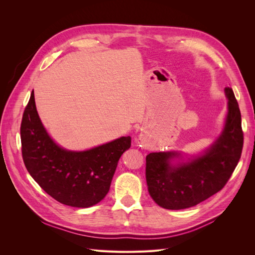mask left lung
<instances>
[{"label": "left lung", "instance_id": "left-lung-1", "mask_svg": "<svg viewBox=\"0 0 255 255\" xmlns=\"http://www.w3.org/2000/svg\"><path fill=\"white\" fill-rule=\"evenodd\" d=\"M228 115L221 135L203 154L172 165L177 152H153L145 157V180L149 194L159 206L183 210L195 206L228 183L242 155L244 132L242 116L232 88H225Z\"/></svg>", "mask_w": 255, "mask_h": 255}]
</instances>
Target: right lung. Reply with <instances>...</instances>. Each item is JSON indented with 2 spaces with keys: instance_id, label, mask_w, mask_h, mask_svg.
<instances>
[{
  "instance_id": "1",
  "label": "right lung",
  "mask_w": 255,
  "mask_h": 255,
  "mask_svg": "<svg viewBox=\"0 0 255 255\" xmlns=\"http://www.w3.org/2000/svg\"><path fill=\"white\" fill-rule=\"evenodd\" d=\"M22 157L28 173L56 201L73 207H90L110 190L118 160L130 146V137H120L87 151L60 148L43 128L32 92L23 113Z\"/></svg>"
}]
</instances>
